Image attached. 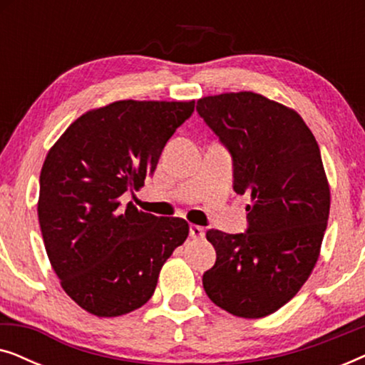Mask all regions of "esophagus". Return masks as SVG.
Returning <instances> with one entry per match:
<instances>
[{"instance_id": "esophagus-1", "label": "esophagus", "mask_w": 365, "mask_h": 365, "mask_svg": "<svg viewBox=\"0 0 365 365\" xmlns=\"http://www.w3.org/2000/svg\"><path fill=\"white\" fill-rule=\"evenodd\" d=\"M189 234H191L192 239H201V237H204V227L192 224V226L189 227Z\"/></svg>"}]
</instances>
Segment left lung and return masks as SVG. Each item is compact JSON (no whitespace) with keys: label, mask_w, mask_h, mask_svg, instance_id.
Returning <instances> with one entry per match:
<instances>
[{"label":"left lung","mask_w":365,"mask_h":365,"mask_svg":"<svg viewBox=\"0 0 365 365\" xmlns=\"http://www.w3.org/2000/svg\"><path fill=\"white\" fill-rule=\"evenodd\" d=\"M197 113L231 151L234 191L251 194L244 234L209 229L216 264L207 297L244 319L276 312L311 276L331 209L319 144L297 111L252 91L197 99Z\"/></svg>","instance_id":"8db88e82"}]
</instances>
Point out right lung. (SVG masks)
I'll use <instances>...</instances> for the list:
<instances>
[{"instance_id": "obj_1", "label": "right lung", "mask_w": 365, "mask_h": 365, "mask_svg": "<svg viewBox=\"0 0 365 365\" xmlns=\"http://www.w3.org/2000/svg\"><path fill=\"white\" fill-rule=\"evenodd\" d=\"M192 101H123L89 109L53 144L39 176L38 221L64 292L98 317L144 306L189 224L121 204L141 189Z\"/></svg>"}]
</instances>
